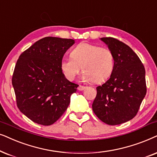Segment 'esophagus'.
Here are the masks:
<instances>
[{"label":"esophagus","mask_w":157,"mask_h":157,"mask_svg":"<svg viewBox=\"0 0 157 157\" xmlns=\"http://www.w3.org/2000/svg\"><path fill=\"white\" fill-rule=\"evenodd\" d=\"M85 88H86V87L85 86H82V85H79V87H78V90H80V91H82V90H85Z\"/></svg>","instance_id":"obj_1"}]
</instances>
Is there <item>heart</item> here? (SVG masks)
I'll return each mask as SVG.
<instances>
[{"label":"heart","instance_id":"obj_1","mask_svg":"<svg viewBox=\"0 0 157 157\" xmlns=\"http://www.w3.org/2000/svg\"><path fill=\"white\" fill-rule=\"evenodd\" d=\"M70 58L61 62V70L68 80L72 81L81 67L82 79L101 83L111 76L114 69V55L111 50L87 42L80 43L71 52Z\"/></svg>","mask_w":157,"mask_h":157}]
</instances>
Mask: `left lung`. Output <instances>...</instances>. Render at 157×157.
I'll use <instances>...</instances> for the list:
<instances>
[{"instance_id":"1","label":"left lung","mask_w":157,"mask_h":157,"mask_svg":"<svg viewBox=\"0 0 157 157\" xmlns=\"http://www.w3.org/2000/svg\"><path fill=\"white\" fill-rule=\"evenodd\" d=\"M114 55L109 80L96 87L93 110L106 124L118 125L131 120L147 93L145 68L131 47L112 37L100 39Z\"/></svg>"}]
</instances>
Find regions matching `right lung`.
<instances>
[{
    "instance_id": "1",
    "label": "right lung",
    "mask_w": 157,
    "mask_h": 157,
    "mask_svg": "<svg viewBox=\"0 0 157 157\" xmlns=\"http://www.w3.org/2000/svg\"><path fill=\"white\" fill-rule=\"evenodd\" d=\"M75 44L70 39L47 36L21 54L12 85L20 111L36 124L50 126L61 117L79 86L67 80L61 70L65 52Z\"/></svg>"
}]
</instances>
